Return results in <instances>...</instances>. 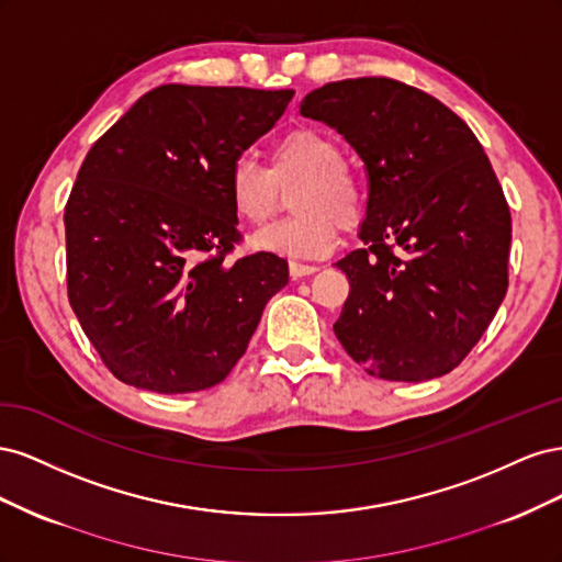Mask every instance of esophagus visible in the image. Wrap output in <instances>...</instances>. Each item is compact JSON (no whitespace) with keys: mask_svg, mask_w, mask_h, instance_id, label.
I'll return each mask as SVG.
<instances>
[{"mask_svg":"<svg viewBox=\"0 0 562 562\" xmlns=\"http://www.w3.org/2000/svg\"><path fill=\"white\" fill-rule=\"evenodd\" d=\"M318 267L316 265H304V262H291V277L293 279H302V277H310L314 274Z\"/></svg>","mask_w":562,"mask_h":562,"instance_id":"34e87169","label":"esophagus"}]
</instances>
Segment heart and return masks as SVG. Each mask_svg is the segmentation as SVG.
Returning a JSON list of instances; mask_svg holds the SVG:
<instances>
[{"mask_svg":"<svg viewBox=\"0 0 562 562\" xmlns=\"http://www.w3.org/2000/svg\"><path fill=\"white\" fill-rule=\"evenodd\" d=\"M342 149L326 133L297 128L269 149V166L239 157L227 176V196L236 217L262 225L291 190L293 217L252 236V248L281 258L314 260L328 255L339 225L353 227L366 211V187L342 161Z\"/></svg>","mask_w":562,"mask_h":562,"instance_id":"1","label":"heart"}]
</instances>
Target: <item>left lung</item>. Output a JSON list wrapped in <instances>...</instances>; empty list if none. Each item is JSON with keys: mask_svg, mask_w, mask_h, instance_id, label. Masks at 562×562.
<instances>
[{"mask_svg": "<svg viewBox=\"0 0 562 562\" xmlns=\"http://www.w3.org/2000/svg\"><path fill=\"white\" fill-rule=\"evenodd\" d=\"M300 114L345 135L368 176L363 248L337 262L349 279L339 345L372 378L446 375L508 288L512 213L479 138L440 100L386 77L330 81Z\"/></svg>", "mask_w": 562, "mask_h": 562, "instance_id": "8db88e82", "label": "left lung"}]
</instances>
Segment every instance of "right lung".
Returning a JSON list of instances; mask_svg holds the SVG:
<instances>
[{
  "instance_id": "right-lung-1",
  "label": "right lung",
  "mask_w": 562,
  "mask_h": 562,
  "mask_svg": "<svg viewBox=\"0 0 562 562\" xmlns=\"http://www.w3.org/2000/svg\"><path fill=\"white\" fill-rule=\"evenodd\" d=\"M291 98L164 83L89 149L65 203L67 297L116 380L192 394L246 353L288 262L227 260L241 244L227 176Z\"/></svg>"
}]
</instances>
